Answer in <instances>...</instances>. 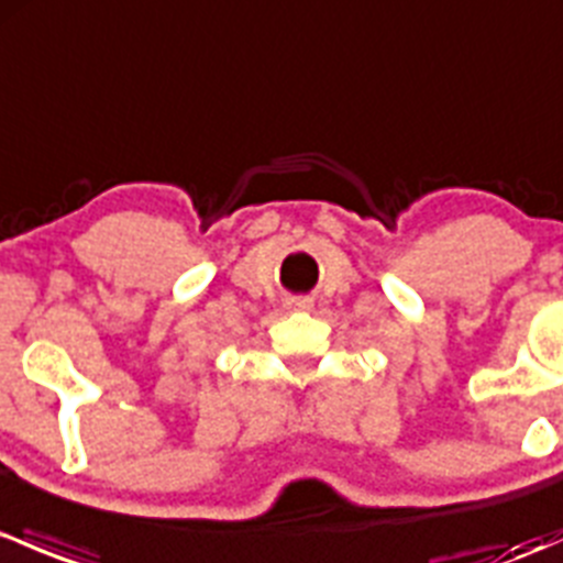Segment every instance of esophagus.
<instances>
[{"label":"esophagus","mask_w":563,"mask_h":563,"mask_svg":"<svg viewBox=\"0 0 563 563\" xmlns=\"http://www.w3.org/2000/svg\"><path fill=\"white\" fill-rule=\"evenodd\" d=\"M291 305H294V308H299V310H308L313 302H310L308 297H297V299H291Z\"/></svg>","instance_id":"esophagus-1"}]
</instances>
